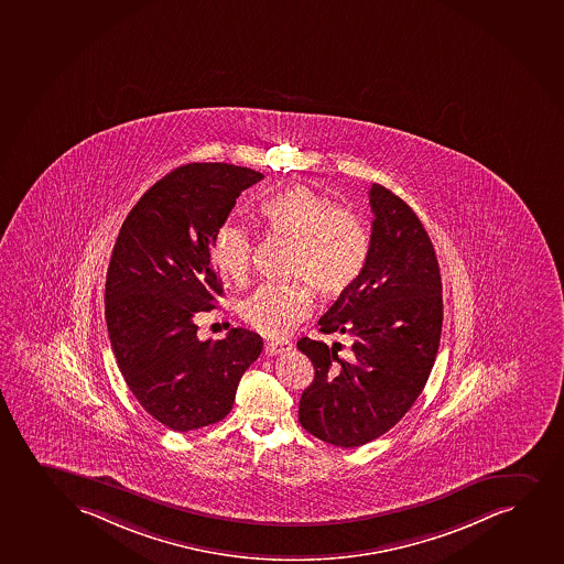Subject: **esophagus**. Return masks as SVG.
Here are the masks:
<instances>
[{
	"mask_svg": "<svg viewBox=\"0 0 564 564\" xmlns=\"http://www.w3.org/2000/svg\"><path fill=\"white\" fill-rule=\"evenodd\" d=\"M292 344L291 341H268L264 345V352L268 357H273V355H281V352L291 351Z\"/></svg>",
	"mask_w": 564,
	"mask_h": 564,
	"instance_id": "obj_1",
	"label": "esophagus"
}]
</instances>
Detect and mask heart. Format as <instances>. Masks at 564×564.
<instances>
[{
    "mask_svg": "<svg viewBox=\"0 0 564 564\" xmlns=\"http://www.w3.org/2000/svg\"><path fill=\"white\" fill-rule=\"evenodd\" d=\"M259 215L270 232L292 239L289 272L302 279L259 286L241 305V317L265 338L281 339L312 313V291L303 278L325 296L349 291L365 272L370 232L355 209L332 206L330 198L305 185L265 198ZM213 259L228 278H246L251 232L232 223L223 226L213 241Z\"/></svg>",
    "mask_w": 564,
    "mask_h": 564,
    "instance_id": "obj_1",
    "label": "heart"
}]
</instances>
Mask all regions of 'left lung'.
<instances>
[{
  "label": "left lung",
  "instance_id": "obj_1",
  "mask_svg": "<svg viewBox=\"0 0 564 564\" xmlns=\"http://www.w3.org/2000/svg\"><path fill=\"white\" fill-rule=\"evenodd\" d=\"M370 257L365 272L318 318L323 334L351 336L341 345L300 339L315 378L300 398V424L336 447H358L404 417L436 360L444 302L436 252L404 199L373 183Z\"/></svg>",
  "mask_w": 564,
  "mask_h": 564
}]
</instances>
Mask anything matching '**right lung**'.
<instances>
[{"instance_id": "right-lung-1", "label": "right lung", "mask_w": 564, "mask_h": 564, "mask_svg": "<svg viewBox=\"0 0 564 564\" xmlns=\"http://www.w3.org/2000/svg\"><path fill=\"white\" fill-rule=\"evenodd\" d=\"M262 180L225 162L186 164L156 181L120 226L106 279L111 349L133 397L172 431L225 419L262 351L254 332L202 341L194 323L223 294L213 241L239 194Z\"/></svg>"}]
</instances>
